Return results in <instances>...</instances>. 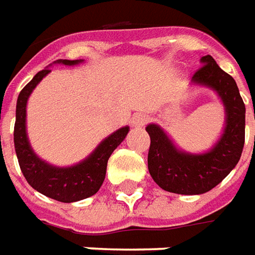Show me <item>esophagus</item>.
<instances>
[{
    "label": "esophagus",
    "instance_id": "esophagus-1",
    "mask_svg": "<svg viewBox=\"0 0 255 255\" xmlns=\"http://www.w3.org/2000/svg\"><path fill=\"white\" fill-rule=\"evenodd\" d=\"M146 122H147V117L144 116V115H135V116L132 117V124L133 127H143L144 124H146Z\"/></svg>",
    "mask_w": 255,
    "mask_h": 255
}]
</instances>
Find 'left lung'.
<instances>
[{
	"instance_id": "obj_1",
	"label": "left lung",
	"mask_w": 255,
	"mask_h": 255,
	"mask_svg": "<svg viewBox=\"0 0 255 255\" xmlns=\"http://www.w3.org/2000/svg\"><path fill=\"white\" fill-rule=\"evenodd\" d=\"M201 61L203 65L194 73L192 82L216 90L225 106L224 133L216 146L205 154H188L177 150L158 126L146 127L150 136V175L162 190L175 194L197 195L210 191L235 168L245 146L246 108L236 82L212 56H203Z\"/></svg>"
}]
</instances>
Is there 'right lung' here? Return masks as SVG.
I'll use <instances>...</instances> for the list:
<instances>
[{
  "label": "right lung",
  "mask_w": 255,
  "mask_h": 255,
  "mask_svg": "<svg viewBox=\"0 0 255 255\" xmlns=\"http://www.w3.org/2000/svg\"><path fill=\"white\" fill-rule=\"evenodd\" d=\"M80 61L58 60V63L65 65H73ZM49 72V68L39 71L30 83L25 84L24 89L20 91L16 105V122L13 131L14 150L19 160L20 169L31 187L58 202H76L94 195L100 190L105 179L108 160L113 150L127 136L128 127L117 129L116 132L102 140L100 146L78 165L56 168L38 158L31 149L25 133V106L32 90Z\"/></svg>",
  "instance_id": "right-lung-1"
}]
</instances>
